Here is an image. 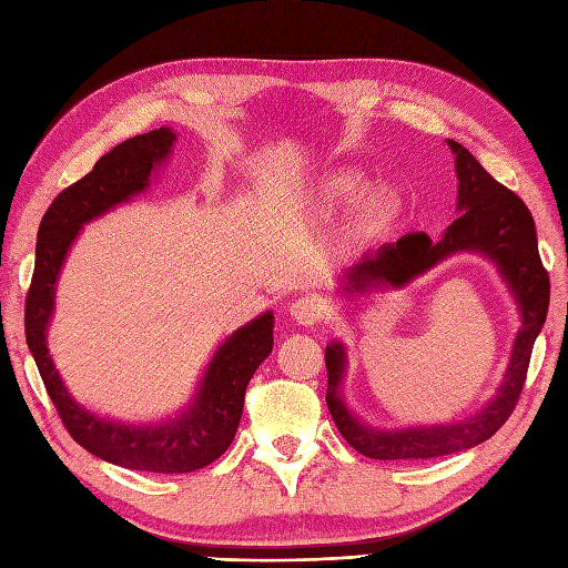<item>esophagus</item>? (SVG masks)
Here are the masks:
<instances>
[{
	"label": "esophagus",
	"mask_w": 568,
	"mask_h": 568,
	"mask_svg": "<svg viewBox=\"0 0 568 568\" xmlns=\"http://www.w3.org/2000/svg\"><path fill=\"white\" fill-rule=\"evenodd\" d=\"M288 313H292L294 321L301 325H315L325 315V306L323 301L315 296H298L296 301H292Z\"/></svg>",
	"instance_id": "34e87169"
}]
</instances>
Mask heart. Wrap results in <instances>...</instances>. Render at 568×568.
I'll list each match as a JSON object with an SVG mask.
<instances>
[{
    "label": "heart",
    "instance_id": "b5f03b06",
    "mask_svg": "<svg viewBox=\"0 0 568 568\" xmlns=\"http://www.w3.org/2000/svg\"><path fill=\"white\" fill-rule=\"evenodd\" d=\"M358 192H362V183H358V178L352 173H337L325 180L323 185V197L329 204H349L358 197ZM397 214V204L390 195H385V192H378V195H371L362 202V210H358V216H362L364 224L368 229H385L390 224Z\"/></svg>",
    "mask_w": 568,
    "mask_h": 568
}]
</instances>
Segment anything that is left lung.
Masks as SVG:
<instances>
[{
	"label": "left lung",
	"instance_id": "left-lung-1",
	"mask_svg": "<svg viewBox=\"0 0 568 568\" xmlns=\"http://www.w3.org/2000/svg\"><path fill=\"white\" fill-rule=\"evenodd\" d=\"M455 154V171L460 180L458 210L463 212L453 221L440 241H432L426 233H409L393 245H383L376 253H366L362 260L344 272L347 292H368L381 284L403 286L414 276L432 270L436 262L446 260L458 251H477L489 255L514 292L523 327L514 344L508 371L489 407L477 417L428 428H405V432H373L344 407L339 397L344 352L339 344L325 349L327 366V409L335 426L347 444L373 460H422L440 458L458 450L479 446L491 438L516 409L528 378L532 344L545 325L549 308V274L539 260L535 221L528 206L514 190L501 185L465 146L448 140Z\"/></svg>",
	"mask_w": 568,
	"mask_h": 568
}]
</instances>
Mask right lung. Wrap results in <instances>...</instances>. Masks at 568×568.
Returning <instances> with one entry per match:
<instances>
[{"instance_id": "add662e5", "label": "right lung", "mask_w": 568, "mask_h": 568, "mask_svg": "<svg viewBox=\"0 0 568 568\" xmlns=\"http://www.w3.org/2000/svg\"><path fill=\"white\" fill-rule=\"evenodd\" d=\"M173 142L175 134L169 128L124 140L95 161L91 173L52 200L38 229L33 280L26 294V342L69 436L95 458L163 475L195 473L226 453L239 432L247 383L272 352V313L260 315L221 344L195 403L180 417L156 426L115 424L79 407L52 366L45 327L54 306V282L79 229L142 192Z\"/></svg>"}]
</instances>
